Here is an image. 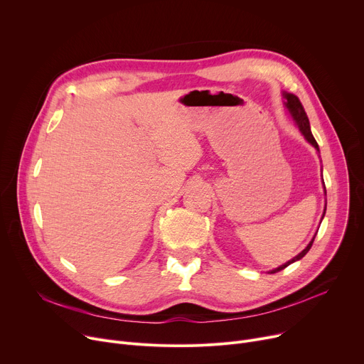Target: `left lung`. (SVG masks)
I'll return each instance as SVG.
<instances>
[{
  "mask_svg": "<svg viewBox=\"0 0 364 364\" xmlns=\"http://www.w3.org/2000/svg\"><path fill=\"white\" fill-rule=\"evenodd\" d=\"M284 95V98H285V108L288 109V112L291 114V117H293V119L296 121V124L299 126V130L301 132V134L304 136V139L311 144V146L316 149L318 152H319V146H318V141L314 140V137H313V134H311V130H310V123H309V118H307V114H306V111H304V108H303V105H301V102H300V100L297 98L296 95H293V93H287V92H284L282 93ZM325 195H326V190H325ZM325 210H326V206H325ZM325 210H323V216H325ZM323 216H322V220H323ZM318 234V232H316ZM316 234L313 235V238L310 240V243L307 245V247L301 252V253H299L296 257H293L291 260H288L287 263H284V264H281V266H278V268H275V269H272L269 274H275V272H279V271H282V269H285L288 264H291V263H294V262H297V260H300L301 257H304L306 256V253L310 250V247H311V245H313V241H314V237H316Z\"/></svg>",
  "mask_w": 364,
  "mask_h": 364,
  "instance_id": "1",
  "label": "left lung"
}]
</instances>
